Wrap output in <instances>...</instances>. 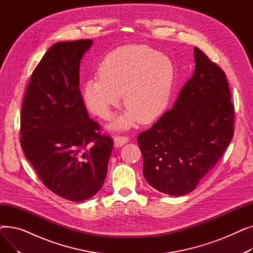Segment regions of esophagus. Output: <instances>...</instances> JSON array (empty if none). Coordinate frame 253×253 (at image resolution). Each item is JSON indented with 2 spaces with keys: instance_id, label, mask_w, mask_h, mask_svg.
Segmentation results:
<instances>
[{
  "instance_id": "34e87169",
  "label": "esophagus",
  "mask_w": 253,
  "mask_h": 253,
  "mask_svg": "<svg viewBox=\"0 0 253 253\" xmlns=\"http://www.w3.org/2000/svg\"><path fill=\"white\" fill-rule=\"evenodd\" d=\"M128 141H129V137H127V136H120L119 135V136H116L115 139H114L116 148L122 147V145H124Z\"/></svg>"
}]
</instances>
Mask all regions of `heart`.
<instances>
[{"mask_svg": "<svg viewBox=\"0 0 253 253\" xmlns=\"http://www.w3.org/2000/svg\"><path fill=\"white\" fill-rule=\"evenodd\" d=\"M98 78L89 79L83 88L87 109L102 119L120 104L121 94L126 114L113 124L127 128L153 122L168 104L174 80L171 60L147 45L132 44L110 52L97 69Z\"/></svg>", "mask_w": 253, "mask_h": 253, "instance_id": "b5f03b06", "label": "heart"}]
</instances>
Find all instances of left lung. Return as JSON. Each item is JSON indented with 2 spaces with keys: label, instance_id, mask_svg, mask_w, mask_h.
<instances>
[{
  "label": "left lung",
  "instance_id": "left-lung-1",
  "mask_svg": "<svg viewBox=\"0 0 253 253\" xmlns=\"http://www.w3.org/2000/svg\"><path fill=\"white\" fill-rule=\"evenodd\" d=\"M194 58V74L173 109L137 136L145 180L170 196L194 191L234 135L235 112L225 74L197 47Z\"/></svg>",
  "mask_w": 253,
  "mask_h": 253
}]
</instances>
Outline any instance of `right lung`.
Here are the masks:
<instances>
[{"label": "right lung", "mask_w": 253, "mask_h": 253, "mask_svg": "<svg viewBox=\"0 0 253 253\" xmlns=\"http://www.w3.org/2000/svg\"><path fill=\"white\" fill-rule=\"evenodd\" d=\"M92 40L52 45L37 65L25 91L20 144L46 187L80 202L102 187L114 141L99 133L80 91V61Z\"/></svg>", "instance_id": "obj_1"}]
</instances>
